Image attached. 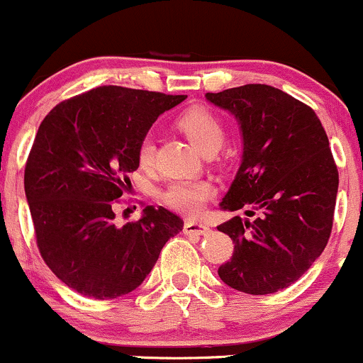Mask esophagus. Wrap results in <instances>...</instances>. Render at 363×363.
I'll use <instances>...</instances> for the list:
<instances>
[{"instance_id": "obj_1", "label": "esophagus", "mask_w": 363, "mask_h": 363, "mask_svg": "<svg viewBox=\"0 0 363 363\" xmlns=\"http://www.w3.org/2000/svg\"><path fill=\"white\" fill-rule=\"evenodd\" d=\"M210 227L201 222H186L184 223V234L186 235H206L210 234Z\"/></svg>"}]
</instances>
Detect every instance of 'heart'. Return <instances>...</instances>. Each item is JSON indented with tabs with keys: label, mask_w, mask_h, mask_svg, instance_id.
Listing matches in <instances>:
<instances>
[{
	"label": "heart",
	"mask_w": 363,
	"mask_h": 363,
	"mask_svg": "<svg viewBox=\"0 0 363 363\" xmlns=\"http://www.w3.org/2000/svg\"><path fill=\"white\" fill-rule=\"evenodd\" d=\"M177 128L187 136L201 153L208 150H218L225 138V126L220 116L205 106H193L182 112L177 119ZM140 167L147 169L155 158V143L152 136L141 138L136 150ZM211 194V186L205 181H179L165 191L164 199L174 210L184 215H198L205 208L208 196Z\"/></svg>",
	"instance_id": "b5f03b06"
}]
</instances>
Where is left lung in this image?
Returning a JSON list of instances; mask_svg holds the SVG:
<instances>
[{"instance_id":"left-lung-1","label":"left lung","mask_w":363,"mask_h":363,"mask_svg":"<svg viewBox=\"0 0 363 363\" xmlns=\"http://www.w3.org/2000/svg\"><path fill=\"white\" fill-rule=\"evenodd\" d=\"M206 101L234 116L242 138L240 167L220 206L247 208V218L216 227L235 244L218 277L244 294H274L314 264L331 235L338 169L326 131L309 106L269 85L206 94Z\"/></svg>"}]
</instances>
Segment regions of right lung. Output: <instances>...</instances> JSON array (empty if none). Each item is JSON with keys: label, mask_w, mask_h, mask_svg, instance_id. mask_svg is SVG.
Returning a JSON list of instances; mask_svg holds the SVG:
<instances>
[{"label": "right lung", "mask_w": 363, "mask_h": 363, "mask_svg": "<svg viewBox=\"0 0 363 363\" xmlns=\"http://www.w3.org/2000/svg\"><path fill=\"white\" fill-rule=\"evenodd\" d=\"M184 99L97 86L57 104L40 123L25 165V196L40 256L72 290L97 301L136 290L184 227L162 206H147L138 222H114L126 174L140 165L141 138Z\"/></svg>", "instance_id": "1"}]
</instances>
